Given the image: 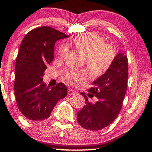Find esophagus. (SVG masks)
<instances>
[{"label": "esophagus", "mask_w": 152, "mask_h": 152, "mask_svg": "<svg viewBox=\"0 0 152 152\" xmlns=\"http://www.w3.org/2000/svg\"><path fill=\"white\" fill-rule=\"evenodd\" d=\"M76 91L73 89H68V94L69 95H73V94H76Z\"/></svg>", "instance_id": "34e87169"}]
</instances>
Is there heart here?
<instances>
[{"label": "heart", "instance_id": "1", "mask_svg": "<svg viewBox=\"0 0 152 152\" xmlns=\"http://www.w3.org/2000/svg\"><path fill=\"white\" fill-rule=\"evenodd\" d=\"M69 45L85 58V62L89 72L94 76H100L109 69L115 58V50L111 45L104 43V38L96 33H87L76 37ZM68 50V45L63 43L58 50V56L63 58ZM66 82L71 84L81 82L86 78L84 71L68 69L63 74Z\"/></svg>", "mask_w": 152, "mask_h": 152}]
</instances>
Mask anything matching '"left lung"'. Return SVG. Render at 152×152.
<instances>
[{
	"mask_svg": "<svg viewBox=\"0 0 152 152\" xmlns=\"http://www.w3.org/2000/svg\"><path fill=\"white\" fill-rule=\"evenodd\" d=\"M128 58L120 53L105 73L95 80L88 90L89 97L96 96L94 104L84 92L85 105L78 112L80 126L90 131H98L110 125L119 115L128 86Z\"/></svg>",
	"mask_w": 152,
	"mask_h": 152,
	"instance_id": "obj_1",
	"label": "left lung"
}]
</instances>
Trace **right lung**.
I'll list each match as a JSON object with an SVG mask.
<instances>
[{
  "label": "right lung",
  "mask_w": 152,
  "mask_h": 152,
  "mask_svg": "<svg viewBox=\"0 0 152 152\" xmlns=\"http://www.w3.org/2000/svg\"><path fill=\"white\" fill-rule=\"evenodd\" d=\"M66 37L53 28L41 26L29 31L21 42L15 66L14 94L18 108L30 122L48 119L58 100L67 95L63 83L50 88L42 81L47 66L54 58L55 43Z\"/></svg>",
  "instance_id": "add662e5"
}]
</instances>
